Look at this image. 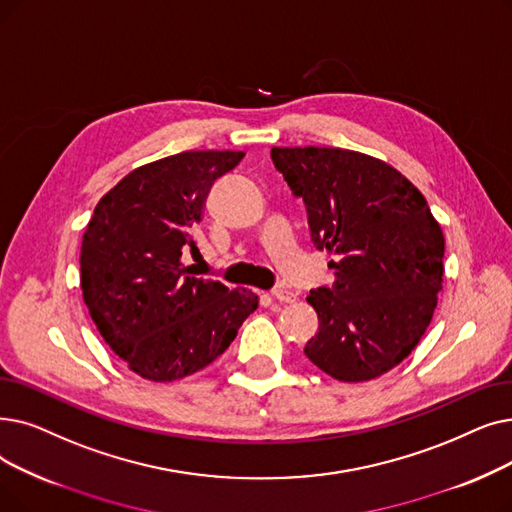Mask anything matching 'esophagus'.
Returning a JSON list of instances; mask_svg holds the SVG:
<instances>
[{
	"label": "esophagus",
	"mask_w": 512,
	"mask_h": 512,
	"mask_svg": "<svg viewBox=\"0 0 512 512\" xmlns=\"http://www.w3.org/2000/svg\"><path fill=\"white\" fill-rule=\"evenodd\" d=\"M272 297L282 301V303H293L297 299V293L293 291V288H288V286H278V288H274V291H272Z\"/></svg>",
	"instance_id": "esophagus-1"
}]
</instances>
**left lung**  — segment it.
<instances>
[{"instance_id": "left-lung-1", "label": "left lung", "mask_w": 512, "mask_h": 512, "mask_svg": "<svg viewBox=\"0 0 512 512\" xmlns=\"http://www.w3.org/2000/svg\"><path fill=\"white\" fill-rule=\"evenodd\" d=\"M303 198L314 247L337 259L335 282L309 291L318 332L311 364L343 383L395 368L431 324L443 282V232L425 196L391 165L343 148H272Z\"/></svg>"}]
</instances>
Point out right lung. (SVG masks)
I'll use <instances>...</instances> for the list:
<instances>
[{"label": "right lung", "mask_w": 512, "mask_h": 512, "mask_svg": "<svg viewBox=\"0 0 512 512\" xmlns=\"http://www.w3.org/2000/svg\"><path fill=\"white\" fill-rule=\"evenodd\" d=\"M244 157L190 150L133 169L94 209L81 244V291L100 335L142 379L171 383L209 366L257 309V295L192 276L182 253L213 184Z\"/></svg>", "instance_id": "obj_1"}]
</instances>
